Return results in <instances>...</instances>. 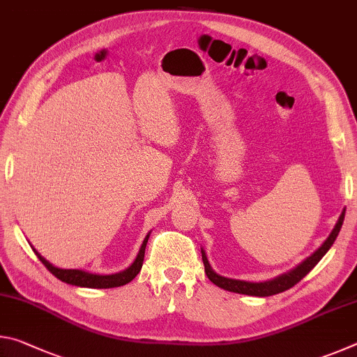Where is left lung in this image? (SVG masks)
Wrapping results in <instances>:
<instances>
[{"label":"left lung","instance_id":"8db88e82","mask_svg":"<svg viewBox=\"0 0 357 357\" xmlns=\"http://www.w3.org/2000/svg\"><path fill=\"white\" fill-rule=\"evenodd\" d=\"M343 219H345V211H343L342 215L338 217V222L335 223V227H334V229H332V233L329 234V238L324 241V244L319 247V249L315 253H313L312 257L307 258L304 263H301L298 268H294L293 271H289V273L277 277V279H274V280L253 283V282H245V280L227 279V277H222L219 274H215L214 271L211 269V266L208 263V258H206V253H204V250H202L204 273H206L208 279L213 282L214 285L227 289V291H233V293H239V294H249V296H259V298L287 291V289L294 287L296 283H299L302 279H304V277L309 274L310 271L318 264L319 259H321L326 255V252L331 249V245L334 244L338 231H340V228L343 225Z\"/></svg>","mask_w":357,"mask_h":357}]
</instances>
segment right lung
I'll return each instance as SVG.
<instances>
[{
    "mask_svg": "<svg viewBox=\"0 0 357 357\" xmlns=\"http://www.w3.org/2000/svg\"><path fill=\"white\" fill-rule=\"evenodd\" d=\"M148 238H144L143 244L140 247V252L135 258V261L132 263L128 269L123 271V273L118 274H112V275H99V274H91L86 273V271H80V269H59L56 266H53L47 261L44 257H40L38 252L36 255L42 261V264L50 271V273L59 279L61 282L69 283V285H75V287H84V288H114V287H123L126 283H129L130 280H134L137 274L140 273L142 266H143V258H144V249H146V243Z\"/></svg>",
    "mask_w": 357,
    "mask_h": 357,
    "instance_id": "right-lung-1",
    "label": "right lung"
}]
</instances>
